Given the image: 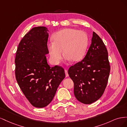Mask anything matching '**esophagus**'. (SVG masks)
Returning a JSON list of instances; mask_svg holds the SVG:
<instances>
[{
  "label": "esophagus",
  "instance_id": "1",
  "mask_svg": "<svg viewBox=\"0 0 127 127\" xmlns=\"http://www.w3.org/2000/svg\"><path fill=\"white\" fill-rule=\"evenodd\" d=\"M64 72H65V74H66V77H68L69 76L68 73V71L67 69L64 70Z\"/></svg>",
  "mask_w": 127,
  "mask_h": 127
}]
</instances>
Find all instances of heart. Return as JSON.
Returning a JSON list of instances; mask_svg holds the SVG:
<instances>
[{
	"label": "heart",
	"instance_id": "obj_1",
	"mask_svg": "<svg viewBox=\"0 0 127 127\" xmlns=\"http://www.w3.org/2000/svg\"><path fill=\"white\" fill-rule=\"evenodd\" d=\"M52 40L48 42L47 47L52 62L56 64L62 59L63 50L67 60H80L85 54L88 43L87 34L74 29L59 31L53 35Z\"/></svg>",
	"mask_w": 127,
	"mask_h": 127
}]
</instances>
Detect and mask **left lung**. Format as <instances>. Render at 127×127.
Wrapping results in <instances>:
<instances>
[{"mask_svg":"<svg viewBox=\"0 0 127 127\" xmlns=\"http://www.w3.org/2000/svg\"><path fill=\"white\" fill-rule=\"evenodd\" d=\"M110 72L106 48L93 32L92 43L85 58L68 71L74 83V92L77 99L86 104L96 101L105 91Z\"/></svg>","mask_w":127,"mask_h":127,"instance_id":"left-lung-1","label":"left lung"}]
</instances>
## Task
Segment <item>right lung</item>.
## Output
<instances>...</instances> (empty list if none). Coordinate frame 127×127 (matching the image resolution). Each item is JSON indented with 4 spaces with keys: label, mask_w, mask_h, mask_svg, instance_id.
Here are the masks:
<instances>
[{
    "label": "right lung",
    "mask_w": 127,
    "mask_h": 127,
    "mask_svg": "<svg viewBox=\"0 0 127 127\" xmlns=\"http://www.w3.org/2000/svg\"><path fill=\"white\" fill-rule=\"evenodd\" d=\"M48 31L44 26L31 30L19 43L15 60L18 85L31 104L39 108L52 101L65 77L63 68L51 67L47 63Z\"/></svg>",
    "instance_id": "1"
}]
</instances>
